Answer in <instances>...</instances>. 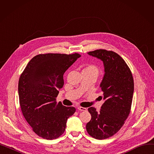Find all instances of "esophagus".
I'll use <instances>...</instances> for the list:
<instances>
[{"label": "esophagus", "mask_w": 154, "mask_h": 154, "mask_svg": "<svg viewBox=\"0 0 154 154\" xmlns=\"http://www.w3.org/2000/svg\"><path fill=\"white\" fill-rule=\"evenodd\" d=\"M77 109L80 110V111H86L87 110V109L85 108V107H77Z\"/></svg>", "instance_id": "esophagus-1"}]
</instances>
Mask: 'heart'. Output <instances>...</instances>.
<instances>
[{
	"label": "heart",
	"instance_id": "1",
	"mask_svg": "<svg viewBox=\"0 0 154 154\" xmlns=\"http://www.w3.org/2000/svg\"><path fill=\"white\" fill-rule=\"evenodd\" d=\"M85 69L92 70H94V71H95L96 72H97V71H98L97 69V67L95 66H88Z\"/></svg>",
	"mask_w": 154,
	"mask_h": 154
}]
</instances>
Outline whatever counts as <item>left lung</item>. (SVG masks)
<instances>
[{"instance_id":"left-lung-1","label":"left lung","mask_w":154,"mask_h":154,"mask_svg":"<svg viewBox=\"0 0 154 154\" xmlns=\"http://www.w3.org/2000/svg\"><path fill=\"white\" fill-rule=\"evenodd\" d=\"M88 54L102 60L105 74L100 84L104 103L99 112L88 109L91 120L86 125L88 134L102 140L116 134L130 113L134 94V79L130 69L117 53L99 49Z\"/></svg>"}]
</instances>
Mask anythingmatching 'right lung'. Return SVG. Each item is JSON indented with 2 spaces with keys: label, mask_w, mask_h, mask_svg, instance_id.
I'll return each instance as SVG.
<instances>
[{
  "label": "right lung",
  "mask_w": 154,
  "mask_h": 154,
  "mask_svg": "<svg viewBox=\"0 0 154 154\" xmlns=\"http://www.w3.org/2000/svg\"><path fill=\"white\" fill-rule=\"evenodd\" d=\"M79 54H39L32 58L21 74L18 85L23 117L38 136L47 140L58 138L66 130L74 107L57 103L56 97L64 82L63 75Z\"/></svg>",
  "instance_id": "add662e5"
}]
</instances>
